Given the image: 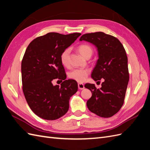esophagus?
I'll use <instances>...</instances> for the list:
<instances>
[{"label":"esophagus","instance_id":"34e87169","mask_svg":"<svg viewBox=\"0 0 150 150\" xmlns=\"http://www.w3.org/2000/svg\"><path fill=\"white\" fill-rule=\"evenodd\" d=\"M78 87H79V89H80V90H82L84 89V88H85L84 87V85L82 83H78Z\"/></svg>","mask_w":150,"mask_h":150}]
</instances>
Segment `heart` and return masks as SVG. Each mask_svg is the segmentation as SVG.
<instances>
[{"label":"heart","instance_id":"heart-1","mask_svg":"<svg viewBox=\"0 0 150 150\" xmlns=\"http://www.w3.org/2000/svg\"><path fill=\"white\" fill-rule=\"evenodd\" d=\"M78 51L85 58L89 59L93 54V49L89 44H81L78 46ZM70 54V49L67 48L61 52L60 56L61 63L64 67L69 65V56ZM90 71L88 69H74L68 73V77L77 82H83L86 80L89 75Z\"/></svg>","mask_w":150,"mask_h":150}]
</instances>
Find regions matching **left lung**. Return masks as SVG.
I'll return each instance as SVG.
<instances>
[{
	"mask_svg": "<svg viewBox=\"0 0 150 150\" xmlns=\"http://www.w3.org/2000/svg\"><path fill=\"white\" fill-rule=\"evenodd\" d=\"M80 40L89 42L98 48L99 59L91 76L95 81L104 80L100 89L93 83L85 85L93 93L87 101V108L101 117H112L124 104L129 80L125 50L118 38L101 32L83 34Z\"/></svg>",
	"mask_w": 150,
	"mask_h": 150,
	"instance_id": "obj_1",
	"label": "left lung"
}]
</instances>
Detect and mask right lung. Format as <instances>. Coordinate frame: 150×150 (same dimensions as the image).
Returning <instances> with one entry per match:
<instances>
[{"label": "right lung", "instance_id": "1", "mask_svg": "<svg viewBox=\"0 0 150 150\" xmlns=\"http://www.w3.org/2000/svg\"><path fill=\"white\" fill-rule=\"evenodd\" d=\"M80 35L48 33L33 40L26 49L21 62L23 92L30 109L45 120L66 114L70 98L78 90L76 81L66 80L60 56ZM55 79L63 81L61 86H53Z\"/></svg>", "mask_w": 150, "mask_h": 150}]
</instances>
